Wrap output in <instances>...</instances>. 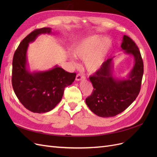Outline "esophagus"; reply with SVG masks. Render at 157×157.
<instances>
[{
	"instance_id": "obj_1",
	"label": "esophagus",
	"mask_w": 157,
	"mask_h": 157,
	"mask_svg": "<svg viewBox=\"0 0 157 157\" xmlns=\"http://www.w3.org/2000/svg\"><path fill=\"white\" fill-rule=\"evenodd\" d=\"M84 78H85L84 76L81 74H78L77 75V77H76V80H77V81H80V80H82Z\"/></svg>"
}]
</instances>
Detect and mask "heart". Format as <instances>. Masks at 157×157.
Wrapping results in <instances>:
<instances>
[{"mask_svg": "<svg viewBox=\"0 0 157 157\" xmlns=\"http://www.w3.org/2000/svg\"><path fill=\"white\" fill-rule=\"evenodd\" d=\"M111 47L110 39L94 35L75 44L72 52L76 58L85 60L84 65L88 72L94 73L103 65Z\"/></svg>", "mask_w": 157, "mask_h": 157, "instance_id": "heart-1", "label": "heart"}]
</instances>
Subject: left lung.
I'll return each instance as SVG.
<instances>
[{
  "mask_svg": "<svg viewBox=\"0 0 157 157\" xmlns=\"http://www.w3.org/2000/svg\"><path fill=\"white\" fill-rule=\"evenodd\" d=\"M126 55L132 56L134 64L126 78L113 76V58L107 59L92 76L94 90L86 103L94 114L101 117L116 116L134 101L140 91L144 75V63L138 47L129 36L124 35L121 45Z\"/></svg>",
  "mask_w": 157,
  "mask_h": 157,
  "instance_id": "obj_1",
  "label": "left lung"
}]
</instances>
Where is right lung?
I'll return each mask as SVG.
<instances>
[{
  "mask_svg": "<svg viewBox=\"0 0 157 157\" xmlns=\"http://www.w3.org/2000/svg\"><path fill=\"white\" fill-rule=\"evenodd\" d=\"M50 27L36 29L17 47L12 61V82L17 98L28 110L44 113L52 110L61 101L65 87L72 84L76 73H69L56 65L47 71L29 70L27 52L29 44L41 34H51Z\"/></svg>",
  "mask_w": 157,
  "mask_h": 157,
  "instance_id": "1",
  "label": "right lung"
}]
</instances>
